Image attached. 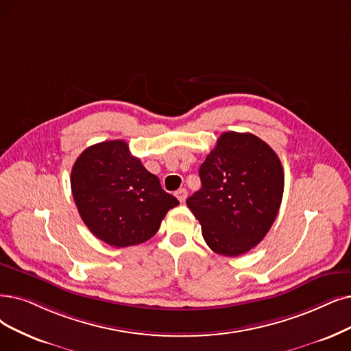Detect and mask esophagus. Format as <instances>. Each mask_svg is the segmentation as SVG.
<instances>
[{
    "label": "esophagus",
    "instance_id": "esophagus-1",
    "mask_svg": "<svg viewBox=\"0 0 351 351\" xmlns=\"http://www.w3.org/2000/svg\"><path fill=\"white\" fill-rule=\"evenodd\" d=\"M176 197L183 203L186 199H187V191H186V189H180V190H177L176 191Z\"/></svg>",
    "mask_w": 351,
    "mask_h": 351
}]
</instances>
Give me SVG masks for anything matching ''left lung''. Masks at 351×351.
Listing matches in <instances>:
<instances>
[{
    "mask_svg": "<svg viewBox=\"0 0 351 351\" xmlns=\"http://www.w3.org/2000/svg\"><path fill=\"white\" fill-rule=\"evenodd\" d=\"M202 189L187 206L208 247L239 256L269 232L281 207L284 168L276 152L254 134L224 132L200 165Z\"/></svg>",
    "mask_w": 351,
    "mask_h": 351,
    "instance_id": "obj_1",
    "label": "left lung"
}]
</instances>
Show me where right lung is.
<instances>
[{
    "instance_id": "add662e5",
    "label": "right lung",
    "mask_w": 351,
    "mask_h": 351,
    "mask_svg": "<svg viewBox=\"0 0 351 351\" xmlns=\"http://www.w3.org/2000/svg\"><path fill=\"white\" fill-rule=\"evenodd\" d=\"M70 186L83 223L115 247L151 239L168 210L178 204L122 139L83 151L73 164Z\"/></svg>"
}]
</instances>
